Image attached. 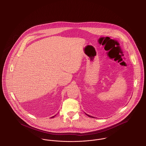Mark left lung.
Returning <instances> with one entry per match:
<instances>
[{"label": "left lung", "instance_id": "1", "mask_svg": "<svg viewBox=\"0 0 146 146\" xmlns=\"http://www.w3.org/2000/svg\"><path fill=\"white\" fill-rule=\"evenodd\" d=\"M86 114V115H88V116H89V117H92H92H92V116H90V115H88V114ZM93 118H94V117H93Z\"/></svg>", "mask_w": 146, "mask_h": 146}]
</instances>
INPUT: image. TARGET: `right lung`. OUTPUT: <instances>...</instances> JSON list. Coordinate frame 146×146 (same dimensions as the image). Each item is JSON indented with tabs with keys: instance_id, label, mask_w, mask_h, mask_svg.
Returning a JSON list of instances; mask_svg holds the SVG:
<instances>
[{
	"instance_id": "1",
	"label": "right lung",
	"mask_w": 146,
	"mask_h": 146,
	"mask_svg": "<svg viewBox=\"0 0 146 146\" xmlns=\"http://www.w3.org/2000/svg\"><path fill=\"white\" fill-rule=\"evenodd\" d=\"M55 115H54V116H53V117H51V118H54V117H55Z\"/></svg>"
}]
</instances>
